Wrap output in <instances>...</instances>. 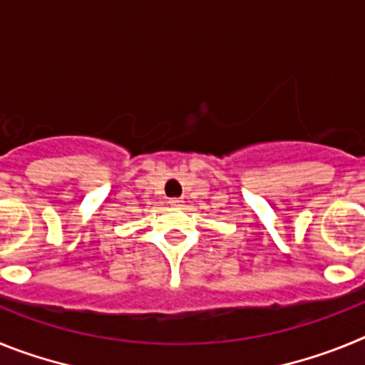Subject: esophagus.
<instances>
[{
  "label": "esophagus",
  "instance_id": "esophagus-1",
  "mask_svg": "<svg viewBox=\"0 0 365 365\" xmlns=\"http://www.w3.org/2000/svg\"><path fill=\"white\" fill-rule=\"evenodd\" d=\"M170 205H172V206H180V205H182V199H179V197L170 199Z\"/></svg>",
  "mask_w": 365,
  "mask_h": 365
}]
</instances>
